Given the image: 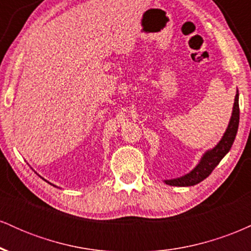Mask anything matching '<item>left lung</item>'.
I'll use <instances>...</instances> for the list:
<instances>
[{"label":"left lung","mask_w":251,"mask_h":251,"mask_svg":"<svg viewBox=\"0 0 251 251\" xmlns=\"http://www.w3.org/2000/svg\"><path fill=\"white\" fill-rule=\"evenodd\" d=\"M238 123H240V106H238V91L235 97L234 108H232V116L230 119L229 126H227L226 133H224L223 138L221 142L215 146L214 149L210 150L205 154L201 157L200 164L192 170L188 175L183 176L180 178H176V179L164 180L168 185L172 186H192L196 184L201 183V180L205 179L209 177L210 174L214 171L216 166L220 164V162L223 159V157L231 149L232 144L236 138V133L238 129Z\"/></svg>","instance_id":"8db88e82"}]
</instances>
